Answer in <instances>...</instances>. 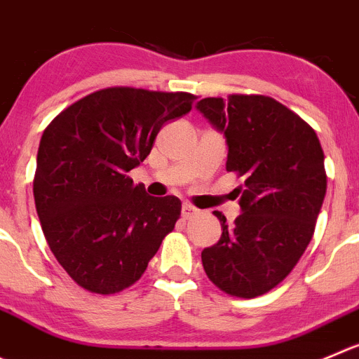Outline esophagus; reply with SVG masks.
I'll use <instances>...</instances> for the list:
<instances>
[{
  "label": "esophagus",
  "instance_id": "esophagus-1",
  "mask_svg": "<svg viewBox=\"0 0 359 359\" xmlns=\"http://www.w3.org/2000/svg\"><path fill=\"white\" fill-rule=\"evenodd\" d=\"M197 213V208H194L192 204H183L182 206V217L183 218H190V217H194V215Z\"/></svg>",
  "mask_w": 359,
  "mask_h": 359
}]
</instances>
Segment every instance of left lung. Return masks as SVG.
<instances>
[{
	"label": "left lung",
	"mask_w": 359,
	"mask_h": 359,
	"mask_svg": "<svg viewBox=\"0 0 359 359\" xmlns=\"http://www.w3.org/2000/svg\"><path fill=\"white\" fill-rule=\"evenodd\" d=\"M196 109L227 144L229 172L241 215L222 224V236L204 248V271L224 292L255 298L271 291L298 264L313 236L326 196L324 153L312 126L262 95L203 98Z\"/></svg>",
	"instance_id": "left-lung-1"
}]
</instances>
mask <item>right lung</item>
<instances>
[{"instance_id":"right-lung-1","label":"right lung","mask_w":359,"mask_h":359,"mask_svg":"<svg viewBox=\"0 0 359 359\" xmlns=\"http://www.w3.org/2000/svg\"><path fill=\"white\" fill-rule=\"evenodd\" d=\"M190 93L107 88L81 98L43 130L33 182L43 236L65 271L90 292L137 282L174 229L182 201L151 197L128 170L167 121L190 112Z\"/></svg>"}]
</instances>
